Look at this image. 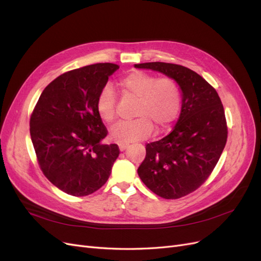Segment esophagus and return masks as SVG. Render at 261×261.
I'll return each instance as SVG.
<instances>
[{
    "label": "esophagus",
    "mask_w": 261,
    "mask_h": 261,
    "mask_svg": "<svg viewBox=\"0 0 261 261\" xmlns=\"http://www.w3.org/2000/svg\"><path fill=\"white\" fill-rule=\"evenodd\" d=\"M129 145L128 144H122V143H120V144H118V148H120V150H121V151H124V150L126 149V148H127Z\"/></svg>",
    "instance_id": "obj_1"
}]
</instances>
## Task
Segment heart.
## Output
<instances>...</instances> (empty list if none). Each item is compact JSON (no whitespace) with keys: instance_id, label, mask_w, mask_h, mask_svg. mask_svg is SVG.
I'll return each mask as SVG.
<instances>
[{"instance_id":"heart-1","label":"heart","mask_w":261,"mask_h":261,"mask_svg":"<svg viewBox=\"0 0 261 261\" xmlns=\"http://www.w3.org/2000/svg\"><path fill=\"white\" fill-rule=\"evenodd\" d=\"M124 96L136 99L134 116L129 122L117 124L110 136L117 143L128 144L146 139L151 135L153 126L159 133L165 132L177 118L181 107V92L176 81L170 77H158L144 70H132L117 82ZM117 99L114 90L105 86L96 100L99 116L107 123L116 117Z\"/></svg>"}]
</instances>
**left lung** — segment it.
Returning <instances> with one entry per match:
<instances>
[{"label":"left lung","mask_w":261,"mask_h":261,"mask_svg":"<svg viewBox=\"0 0 261 261\" xmlns=\"http://www.w3.org/2000/svg\"><path fill=\"white\" fill-rule=\"evenodd\" d=\"M175 80L183 103L174 128L159 141L146 145L137 170L140 179L164 199H178L208 179L226 144L227 125L217 90L194 70L163 62L135 64Z\"/></svg>","instance_id":"obj_1"}]
</instances>
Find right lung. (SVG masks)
<instances>
[{"mask_svg": "<svg viewBox=\"0 0 261 261\" xmlns=\"http://www.w3.org/2000/svg\"><path fill=\"white\" fill-rule=\"evenodd\" d=\"M118 65L98 63L68 70L45 87L30 116V136L44 176L83 197L103 186L120 154L102 145L108 129L96 110L100 90Z\"/></svg>", "mask_w": 261, "mask_h": 261, "instance_id": "obj_1", "label": "right lung"}]
</instances>
